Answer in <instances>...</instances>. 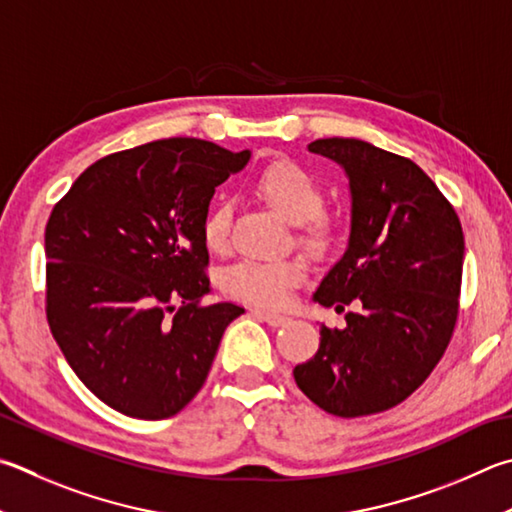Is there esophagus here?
<instances>
[{"label":"esophagus","mask_w":512,"mask_h":512,"mask_svg":"<svg viewBox=\"0 0 512 512\" xmlns=\"http://www.w3.org/2000/svg\"><path fill=\"white\" fill-rule=\"evenodd\" d=\"M253 313L257 315V318H262L264 322L271 324V327H282V324H286V322H288L286 315H280V313H271V311H259V309H255Z\"/></svg>","instance_id":"1"}]
</instances>
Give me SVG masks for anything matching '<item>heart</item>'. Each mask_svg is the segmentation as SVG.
<instances>
[{"instance_id": "b5f03b06", "label": "heart", "mask_w": 512, "mask_h": 512, "mask_svg": "<svg viewBox=\"0 0 512 512\" xmlns=\"http://www.w3.org/2000/svg\"><path fill=\"white\" fill-rule=\"evenodd\" d=\"M255 192L291 226H302L300 241L313 255L329 253L336 244V228L322 217L324 190L315 176L293 161H273L255 179ZM203 244L215 253L228 248L230 206L219 203L201 226ZM306 277L300 259H244L224 277L226 293L257 306H282Z\"/></svg>"}]
</instances>
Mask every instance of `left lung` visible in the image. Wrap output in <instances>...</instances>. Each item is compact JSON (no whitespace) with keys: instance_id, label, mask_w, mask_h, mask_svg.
<instances>
[{"instance_id":"1","label":"left lung","mask_w":512,"mask_h":512,"mask_svg":"<svg viewBox=\"0 0 512 512\" xmlns=\"http://www.w3.org/2000/svg\"><path fill=\"white\" fill-rule=\"evenodd\" d=\"M309 152L345 170L351 232L313 300L345 311L320 327V349L293 369L324 412L367 416L403 403L448 349L459 315L463 230L434 181L405 156L358 138H320Z\"/></svg>"}]
</instances>
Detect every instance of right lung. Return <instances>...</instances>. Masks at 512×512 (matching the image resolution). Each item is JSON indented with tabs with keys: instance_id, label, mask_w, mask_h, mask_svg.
Returning a JSON list of instances; mask_svg holds the SVG:
<instances>
[{
	"instance_id": "1",
	"label": "right lung",
	"mask_w": 512,
	"mask_h": 512,
	"mask_svg": "<svg viewBox=\"0 0 512 512\" xmlns=\"http://www.w3.org/2000/svg\"><path fill=\"white\" fill-rule=\"evenodd\" d=\"M250 152L165 138L109 154L55 203L44 232L46 320L76 376L116 412L159 421L208 378L244 309L210 293L201 226Z\"/></svg>"
}]
</instances>
